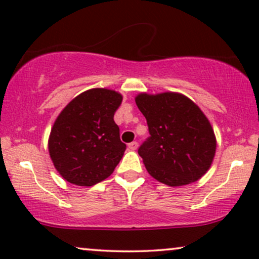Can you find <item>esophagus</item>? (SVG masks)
<instances>
[{
	"mask_svg": "<svg viewBox=\"0 0 259 259\" xmlns=\"http://www.w3.org/2000/svg\"><path fill=\"white\" fill-rule=\"evenodd\" d=\"M137 148H138V143H137V142H132V143H130V144H128V149L132 150V151L137 150Z\"/></svg>",
	"mask_w": 259,
	"mask_h": 259,
	"instance_id": "obj_1",
	"label": "esophagus"
}]
</instances>
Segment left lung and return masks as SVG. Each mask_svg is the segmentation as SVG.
<instances>
[{
  "mask_svg": "<svg viewBox=\"0 0 259 259\" xmlns=\"http://www.w3.org/2000/svg\"><path fill=\"white\" fill-rule=\"evenodd\" d=\"M150 137L138 154L152 178L168 186L199 180L211 167L216 137L205 114L179 92L136 96Z\"/></svg>",
  "mask_w": 259,
  "mask_h": 259,
  "instance_id": "8db88e82",
  "label": "left lung"
}]
</instances>
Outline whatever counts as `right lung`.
Returning a JSON list of instances; mask_svg holds the SVG:
<instances>
[{"instance_id": "obj_1", "label": "right lung", "mask_w": 259, "mask_h": 259, "mask_svg": "<svg viewBox=\"0 0 259 259\" xmlns=\"http://www.w3.org/2000/svg\"><path fill=\"white\" fill-rule=\"evenodd\" d=\"M121 102L119 92L90 89L73 98L56 117L48 149L66 181L94 186L113 174L126 150L114 121Z\"/></svg>"}]
</instances>
